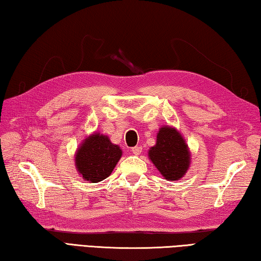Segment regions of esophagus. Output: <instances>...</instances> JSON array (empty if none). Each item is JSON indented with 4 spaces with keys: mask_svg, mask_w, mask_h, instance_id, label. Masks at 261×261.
I'll return each mask as SVG.
<instances>
[{
    "mask_svg": "<svg viewBox=\"0 0 261 261\" xmlns=\"http://www.w3.org/2000/svg\"><path fill=\"white\" fill-rule=\"evenodd\" d=\"M132 152L134 154H136V155H139V154H141V152H142V146H140V145H136V146H134V147H132Z\"/></svg>",
    "mask_w": 261,
    "mask_h": 261,
    "instance_id": "obj_1",
    "label": "esophagus"
}]
</instances>
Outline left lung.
<instances>
[{
	"label": "left lung",
	"mask_w": 261,
	"mask_h": 261,
	"mask_svg": "<svg viewBox=\"0 0 261 261\" xmlns=\"http://www.w3.org/2000/svg\"><path fill=\"white\" fill-rule=\"evenodd\" d=\"M149 156L160 174L168 180H177L185 175L190 166V152L185 141L175 128L162 127L156 135V144Z\"/></svg>",
	"instance_id": "obj_1"
}]
</instances>
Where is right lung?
Returning <instances> with one entry per match:
<instances>
[{
    "label": "right lung",
    "instance_id": "obj_1",
    "mask_svg": "<svg viewBox=\"0 0 261 261\" xmlns=\"http://www.w3.org/2000/svg\"><path fill=\"white\" fill-rule=\"evenodd\" d=\"M121 150L106 135L93 134L83 142L76 153V168L85 180L97 183L106 179L119 161Z\"/></svg>",
    "mask_w": 261,
    "mask_h": 261
}]
</instances>
